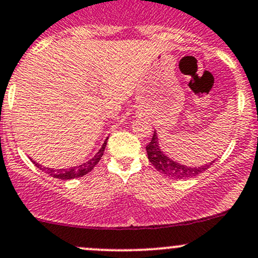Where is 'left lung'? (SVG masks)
<instances>
[{"mask_svg": "<svg viewBox=\"0 0 258 258\" xmlns=\"http://www.w3.org/2000/svg\"><path fill=\"white\" fill-rule=\"evenodd\" d=\"M146 151H147L148 159H150V162L153 164V167L156 168L157 170H159V172L163 173V174L174 179H185L195 177V175L205 172V169H208V168L214 163L213 161L210 164L200 165V167L198 168H191L172 161V159L168 158L165 154H163V152L159 148L158 137H157L156 131H154L151 142L146 146Z\"/></svg>", "mask_w": 258, "mask_h": 258, "instance_id": "8db88e82", "label": "left lung"}]
</instances>
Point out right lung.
<instances>
[{
	"instance_id": "obj_1",
	"label": "right lung",
	"mask_w": 258,
	"mask_h": 258,
	"mask_svg": "<svg viewBox=\"0 0 258 258\" xmlns=\"http://www.w3.org/2000/svg\"><path fill=\"white\" fill-rule=\"evenodd\" d=\"M106 143H107V138H106V141L104 142V145H102V147L100 148V151L95 154L94 158H91L90 161L86 162V163L78 165V167L69 168V169H51V168L42 167V165L36 163V162H33V163L37 168H39V169L43 170V172L48 173V174L51 175L53 178L63 179V180H69V179L79 178V177H83V175L88 174L89 172H91L95 165L99 163L100 159H101V157H102V154H104L105 147H106Z\"/></svg>"
}]
</instances>
